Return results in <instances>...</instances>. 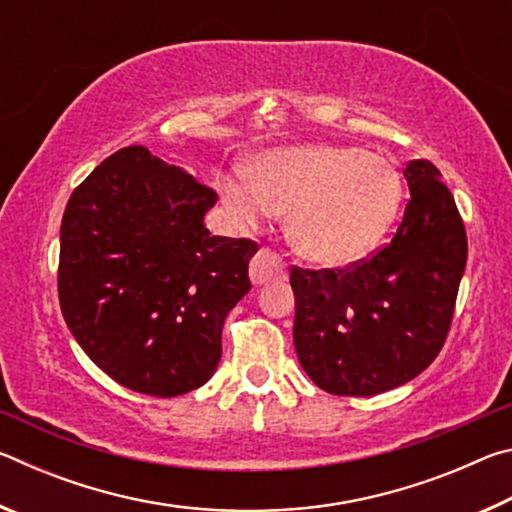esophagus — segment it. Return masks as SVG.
<instances>
[{
    "mask_svg": "<svg viewBox=\"0 0 512 512\" xmlns=\"http://www.w3.org/2000/svg\"><path fill=\"white\" fill-rule=\"evenodd\" d=\"M250 280H253L257 287H262V284L268 282L287 280V268H284L282 257L268 248L259 250L253 257V262H250Z\"/></svg>",
    "mask_w": 512,
    "mask_h": 512,
    "instance_id": "obj_1",
    "label": "esophagus"
}]
</instances>
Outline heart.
Instances as JSON below:
<instances>
[{
	"label": "heart",
	"mask_w": 512,
	"mask_h": 512,
	"mask_svg": "<svg viewBox=\"0 0 512 512\" xmlns=\"http://www.w3.org/2000/svg\"><path fill=\"white\" fill-rule=\"evenodd\" d=\"M250 176L223 178L225 205L248 223L287 214L291 246L309 262L341 266L375 248L397 219L404 180L391 160L359 146H280Z\"/></svg>",
	"instance_id": "heart-1"
}]
</instances>
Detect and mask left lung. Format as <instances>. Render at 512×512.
Returning <instances> with one entry per match:
<instances>
[{
    "instance_id": "obj_1",
    "label": "left lung",
    "mask_w": 512,
    "mask_h": 512,
    "mask_svg": "<svg viewBox=\"0 0 512 512\" xmlns=\"http://www.w3.org/2000/svg\"><path fill=\"white\" fill-rule=\"evenodd\" d=\"M404 178L411 198L384 248L345 268L291 266L300 366L332 395L406 384L438 357L452 327L465 225L429 160H411Z\"/></svg>"
}]
</instances>
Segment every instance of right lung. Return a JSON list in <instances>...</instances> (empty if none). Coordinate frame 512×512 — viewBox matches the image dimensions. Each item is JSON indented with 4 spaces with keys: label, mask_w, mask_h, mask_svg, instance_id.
<instances>
[{
    "label": "right lung",
    "mask_w": 512,
    "mask_h": 512,
    "mask_svg": "<svg viewBox=\"0 0 512 512\" xmlns=\"http://www.w3.org/2000/svg\"><path fill=\"white\" fill-rule=\"evenodd\" d=\"M212 187L144 146L103 160L69 196L58 300L83 352L117 384L153 397L203 386L221 329L250 291V239L212 237Z\"/></svg>",
    "instance_id": "1"
}]
</instances>
